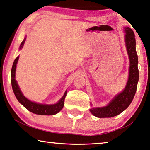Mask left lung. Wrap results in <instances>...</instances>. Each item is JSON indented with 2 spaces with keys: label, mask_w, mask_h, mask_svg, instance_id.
Wrapping results in <instances>:
<instances>
[{
  "label": "left lung",
  "mask_w": 150,
  "mask_h": 150,
  "mask_svg": "<svg viewBox=\"0 0 150 150\" xmlns=\"http://www.w3.org/2000/svg\"><path fill=\"white\" fill-rule=\"evenodd\" d=\"M125 42L129 59V77L126 86L108 104L101 108H92L91 113L97 117H112L123 112L130 105L135 96L139 80L138 57L135 48V35L129 27H124Z\"/></svg>",
  "instance_id": "8db88e82"
}]
</instances>
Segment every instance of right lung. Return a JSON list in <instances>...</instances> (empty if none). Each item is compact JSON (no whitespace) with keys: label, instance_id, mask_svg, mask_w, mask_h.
Masks as SVG:
<instances>
[{"label":"right lung","instance_id":"1","mask_svg":"<svg viewBox=\"0 0 150 150\" xmlns=\"http://www.w3.org/2000/svg\"><path fill=\"white\" fill-rule=\"evenodd\" d=\"M26 41V37L21 42L20 45V49L23 48L24 43ZM18 58L19 57H17L14 61L13 67L11 69V84L14 93H15L16 98L19 101V103L25 107L26 109H27L28 111H30L33 113L37 114V115H54V114L59 113L61 109H63L64 105V102H65V98L67 95V91H65V94L61 97V99L58 101V103L53 105H47V104H41L38 103L36 102H33L28 99L27 97L23 96V94L21 92L19 87H18L17 82L15 79V71L16 64H17Z\"/></svg>","mask_w":150,"mask_h":150}]
</instances>
